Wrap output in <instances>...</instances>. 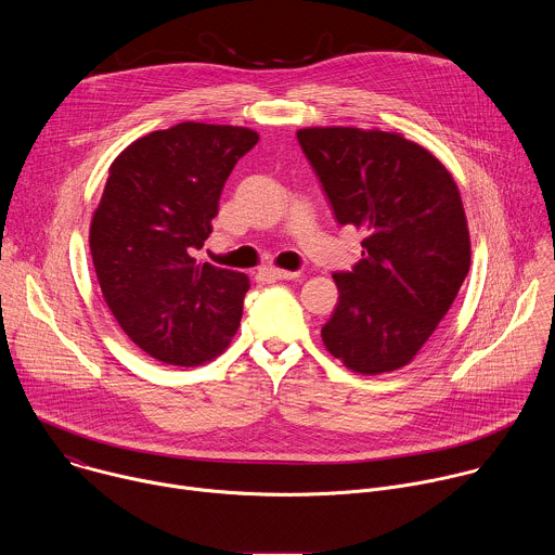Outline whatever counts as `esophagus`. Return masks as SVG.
<instances>
[{"label": "esophagus", "instance_id": "obj_1", "mask_svg": "<svg viewBox=\"0 0 555 555\" xmlns=\"http://www.w3.org/2000/svg\"><path fill=\"white\" fill-rule=\"evenodd\" d=\"M259 276L266 281H285V279H296L298 272H289V270H281V268H261Z\"/></svg>", "mask_w": 555, "mask_h": 555}]
</instances>
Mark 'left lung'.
Instances as JSON below:
<instances>
[{
    "label": "left lung",
    "instance_id": "1",
    "mask_svg": "<svg viewBox=\"0 0 555 555\" xmlns=\"http://www.w3.org/2000/svg\"><path fill=\"white\" fill-rule=\"evenodd\" d=\"M296 138L336 221L366 234L353 270L334 274L340 298L323 343L356 373L400 369L433 336L469 270L459 189L430 151L400 133L309 127Z\"/></svg>",
    "mask_w": 555,
    "mask_h": 555
}]
</instances>
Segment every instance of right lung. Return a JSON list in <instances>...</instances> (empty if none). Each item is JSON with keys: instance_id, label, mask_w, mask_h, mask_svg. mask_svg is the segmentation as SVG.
Segmentation results:
<instances>
[{"instance_id": "right-lung-1", "label": "right lung", "mask_w": 555, "mask_h": 555, "mask_svg": "<svg viewBox=\"0 0 555 555\" xmlns=\"http://www.w3.org/2000/svg\"><path fill=\"white\" fill-rule=\"evenodd\" d=\"M246 127L180 122L131 142L109 167L90 250L103 298L151 358L197 366L240 330L250 281L197 263L221 189L255 144Z\"/></svg>"}]
</instances>
